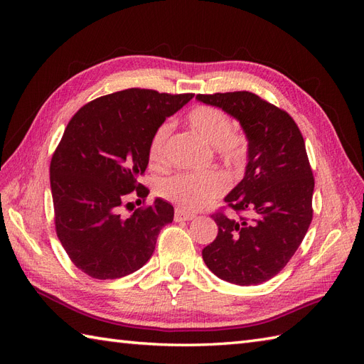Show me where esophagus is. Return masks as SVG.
Segmentation results:
<instances>
[{"mask_svg": "<svg viewBox=\"0 0 364 364\" xmlns=\"http://www.w3.org/2000/svg\"><path fill=\"white\" fill-rule=\"evenodd\" d=\"M194 217H196L194 214L182 211V209H178V211H176V214H174L176 222H190V220H193Z\"/></svg>", "mask_w": 364, "mask_h": 364, "instance_id": "esophagus-1", "label": "esophagus"}]
</instances>
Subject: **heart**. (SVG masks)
Wrapping results in <instances>:
<instances>
[{
	"mask_svg": "<svg viewBox=\"0 0 364 364\" xmlns=\"http://www.w3.org/2000/svg\"><path fill=\"white\" fill-rule=\"evenodd\" d=\"M190 127L217 156L232 168L245 167L249 159L250 144L245 132L234 129V119L220 107L197 106L186 115ZM171 123L165 121L153 132L149 142V159L161 167L167 162V142ZM228 190V181L218 171L178 173L159 185V193L176 205L188 211H197L211 205Z\"/></svg>",
	"mask_w": 364,
	"mask_h": 364,
	"instance_id": "obj_1",
	"label": "heart"
}]
</instances>
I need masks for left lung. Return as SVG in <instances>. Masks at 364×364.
<instances>
[{
	"mask_svg": "<svg viewBox=\"0 0 364 364\" xmlns=\"http://www.w3.org/2000/svg\"><path fill=\"white\" fill-rule=\"evenodd\" d=\"M240 121L250 144L246 174L211 217L218 234L202 250L218 278L257 285L278 274L301 246L313 220L314 176L294 119L257 94H199ZM250 214L247 218L245 213Z\"/></svg>",
	"mask_w": 364,
	"mask_h": 364,
	"instance_id": "obj_1",
	"label": "left lung"
}]
</instances>
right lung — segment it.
<instances>
[{
    "mask_svg": "<svg viewBox=\"0 0 364 364\" xmlns=\"http://www.w3.org/2000/svg\"><path fill=\"white\" fill-rule=\"evenodd\" d=\"M193 97L130 87L95 98L70 119L50 164L54 226L87 277L117 279L136 272L173 222L174 209L162 199L127 217L121 206L132 193L147 197L138 178L147 168L150 136Z\"/></svg>",
    "mask_w": 364,
    "mask_h": 364,
    "instance_id": "obj_1",
    "label": "right lung"
}]
</instances>
